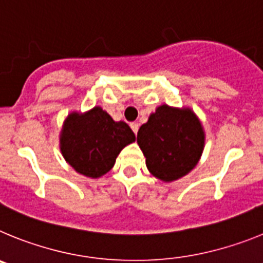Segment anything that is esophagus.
Here are the masks:
<instances>
[{"mask_svg":"<svg viewBox=\"0 0 263 263\" xmlns=\"http://www.w3.org/2000/svg\"><path fill=\"white\" fill-rule=\"evenodd\" d=\"M130 127H132V130L134 132V134L138 133V129H139L138 122H132V124H130Z\"/></svg>","mask_w":263,"mask_h":263,"instance_id":"esophagus-1","label":"esophagus"}]
</instances>
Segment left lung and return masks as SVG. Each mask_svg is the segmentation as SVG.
Instances as JSON below:
<instances>
[{
    "instance_id": "obj_1",
    "label": "left lung",
    "mask_w": 263,
    "mask_h": 263,
    "mask_svg": "<svg viewBox=\"0 0 263 263\" xmlns=\"http://www.w3.org/2000/svg\"><path fill=\"white\" fill-rule=\"evenodd\" d=\"M137 143L153 176L174 182L196 167L205 145V132L191 108L159 105L139 127Z\"/></svg>"
}]
</instances>
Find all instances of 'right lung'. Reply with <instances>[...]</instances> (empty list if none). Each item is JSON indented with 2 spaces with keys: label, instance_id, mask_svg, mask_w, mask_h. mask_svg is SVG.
<instances>
[{
  "label": "right lung",
  "instance_id": "obj_1",
  "mask_svg": "<svg viewBox=\"0 0 263 263\" xmlns=\"http://www.w3.org/2000/svg\"><path fill=\"white\" fill-rule=\"evenodd\" d=\"M136 141L124 121H115L101 106L71 111L63 122L59 147L63 158L76 173L97 179L115 166L125 146Z\"/></svg>",
  "mask_w": 263,
  "mask_h": 263
}]
</instances>
